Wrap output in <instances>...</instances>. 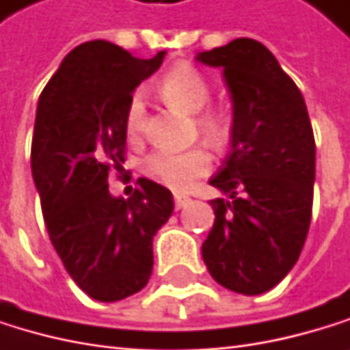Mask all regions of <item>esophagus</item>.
<instances>
[{"mask_svg": "<svg viewBox=\"0 0 350 350\" xmlns=\"http://www.w3.org/2000/svg\"><path fill=\"white\" fill-rule=\"evenodd\" d=\"M189 203H191V197H187V195H174V207H176V209H183Z\"/></svg>", "mask_w": 350, "mask_h": 350, "instance_id": "34e87169", "label": "esophagus"}]
</instances>
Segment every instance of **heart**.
<instances>
[{
    "label": "heart",
    "instance_id": "b5f03b06",
    "mask_svg": "<svg viewBox=\"0 0 350 350\" xmlns=\"http://www.w3.org/2000/svg\"><path fill=\"white\" fill-rule=\"evenodd\" d=\"M161 93L167 101L183 107L185 111H200L195 118V124L199 129V135L211 149L224 151L228 147L232 139V118L215 109L201 111L209 103L211 91L197 70L176 68L167 72L161 81ZM143 124L145 99L143 93L137 91L133 93L126 107V133L131 137H139L143 131ZM143 170L151 180L172 191H185L211 170V153L205 147H191L185 151L157 149L151 155H147V159L143 161Z\"/></svg>",
    "mask_w": 350,
    "mask_h": 350
}]
</instances>
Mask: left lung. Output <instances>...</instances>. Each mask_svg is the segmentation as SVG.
I'll list each match as a JSON object with an SVG mask.
<instances>
[{
	"label": "left lung",
	"instance_id": "obj_1",
	"mask_svg": "<svg viewBox=\"0 0 350 350\" xmlns=\"http://www.w3.org/2000/svg\"><path fill=\"white\" fill-rule=\"evenodd\" d=\"M197 59L221 68L232 97L230 153L209 180L228 199L201 253L211 278L241 295L276 286L297 263L311 224L315 139L305 99L273 53L234 39Z\"/></svg>",
	"mask_w": 350,
	"mask_h": 350
}]
</instances>
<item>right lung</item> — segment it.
<instances>
[{
  "label": "right lung",
  "mask_w": 350,
  "mask_h": 350,
  "mask_svg": "<svg viewBox=\"0 0 350 350\" xmlns=\"http://www.w3.org/2000/svg\"><path fill=\"white\" fill-rule=\"evenodd\" d=\"M109 41L74 47L37 105L31 170L53 249L91 299L113 303L149 282L153 237L174 211L172 193L139 178L131 199L113 197L107 176L122 172L126 107L161 66Z\"/></svg>",
  "instance_id": "add662e5"
}]
</instances>
